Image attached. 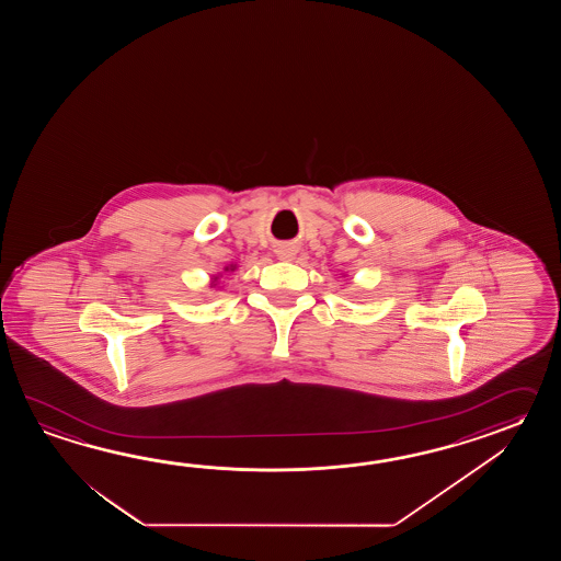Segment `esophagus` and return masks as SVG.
Instances as JSON below:
<instances>
[{"mask_svg": "<svg viewBox=\"0 0 561 561\" xmlns=\"http://www.w3.org/2000/svg\"><path fill=\"white\" fill-rule=\"evenodd\" d=\"M276 254H278L280 259H293V256H295V249H293V247H280V249L276 251Z\"/></svg>", "mask_w": 561, "mask_h": 561, "instance_id": "obj_1", "label": "esophagus"}]
</instances>
